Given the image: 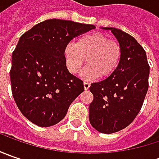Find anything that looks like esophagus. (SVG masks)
Listing matches in <instances>:
<instances>
[{
	"label": "esophagus",
	"instance_id": "1",
	"mask_svg": "<svg viewBox=\"0 0 159 159\" xmlns=\"http://www.w3.org/2000/svg\"><path fill=\"white\" fill-rule=\"evenodd\" d=\"M83 85H84V89H85V90H88V89H89V87H90V83L86 82V81L83 83Z\"/></svg>",
	"mask_w": 159,
	"mask_h": 159
}]
</instances>
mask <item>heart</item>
<instances>
[{"label":"heart","mask_w":159,"mask_h":159,"mask_svg":"<svg viewBox=\"0 0 159 159\" xmlns=\"http://www.w3.org/2000/svg\"><path fill=\"white\" fill-rule=\"evenodd\" d=\"M121 57L122 48L119 42L101 33L82 35L75 44L69 42L64 48L66 68L72 74L80 70L87 58L88 66L82 72L87 80L111 76L117 70Z\"/></svg>","instance_id":"b5f03b06"}]
</instances>
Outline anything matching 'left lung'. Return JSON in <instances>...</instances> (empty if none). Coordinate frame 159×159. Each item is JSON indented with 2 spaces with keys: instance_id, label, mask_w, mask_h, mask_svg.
Wrapping results in <instances>:
<instances>
[{
  "instance_id": "left-lung-1",
  "label": "left lung",
  "mask_w": 159,
  "mask_h": 159,
  "mask_svg": "<svg viewBox=\"0 0 159 159\" xmlns=\"http://www.w3.org/2000/svg\"><path fill=\"white\" fill-rule=\"evenodd\" d=\"M104 29L118 39L122 57L113 74L91 84L89 121L98 132L112 134L130 125L141 111L149 89L150 65L143 48L133 36L116 28Z\"/></svg>"
}]
</instances>
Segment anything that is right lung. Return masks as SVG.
Returning a JSON list of instances; mask_svg holds the SVG:
<instances>
[{
  "label": "right lung",
  "mask_w": 159,
  "mask_h": 159,
  "mask_svg": "<svg viewBox=\"0 0 159 159\" xmlns=\"http://www.w3.org/2000/svg\"><path fill=\"white\" fill-rule=\"evenodd\" d=\"M95 26L48 19L20 37L9 71L16 106L32 123L51 126L64 119L70 103L84 91L83 81L67 70L64 48Z\"/></svg>",
  "instance_id": "add662e5"
}]
</instances>
